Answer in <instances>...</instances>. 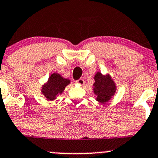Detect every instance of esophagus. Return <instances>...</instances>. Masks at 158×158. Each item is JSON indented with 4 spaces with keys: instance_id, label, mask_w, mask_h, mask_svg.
I'll return each mask as SVG.
<instances>
[{
    "instance_id": "esophagus-1",
    "label": "esophagus",
    "mask_w": 158,
    "mask_h": 158,
    "mask_svg": "<svg viewBox=\"0 0 158 158\" xmlns=\"http://www.w3.org/2000/svg\"><path fill=\"white\" fill-rule=\"evenodd\" d=\"M76 82V83L79 84L80 85H84V83H85V81H84L82 79H78Z\"/></svg>"
}]
</instances>
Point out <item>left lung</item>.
I'll list each match as a JSON object with an SVG mask.
<instances>
[{
	"label": "left lung",
	"mask_w": 158,
	"mask_h": 158,
	"mask_svg": "<svg viewBox=\"0 0 158 158\" xmlns=\"http://www.w3.org/2000/svg\"><path fill=\"white\" fill-rule=\"evenodd\" d=\"M94 79L93 92L96 100L102 104L108 102L115 93V83L109 74L103 76L99 72L96 73Z\"/></svg>",
	"instance_id": "8db88e82"
}]
</instances>
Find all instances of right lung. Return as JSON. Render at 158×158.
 Instances as JSON below:
<instances>
[{"instance_id": "right-lung-1", "label": "right lung", "mask_w": 158, "mask_h": 158, "mask_svg": "<svg viewBox=\"0 0 158 158\" xmlns=\"http://www.w3.org/2000/svg\"><path fill=\"white\" fill-rule=\"evenodd\" d=\"M70 83V80L62 77L58 73H52L41 89V92L48 101L56 99V96L63 93L65 88Z\"/></svg>"}]
</instances>
